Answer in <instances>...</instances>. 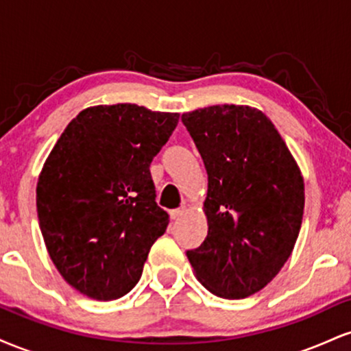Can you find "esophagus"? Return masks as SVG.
Returning <instances> with one entry per match:
<instances>
[{
	"label": "esophagus",
	"mask_w": 351,
	"mask_h": 351,
	"mask_svg": "<svg viewBox=\"0 0 351 351\" xmlns=\"http://www.w3.org/2000/svg\"><path fill=\"white\" fill-rule=\"evenodd\" d=\"M184 211H186V208H184V206H181L178 209H173V211H170L171 219H178V217H181V216L184 215Z\"/></svg>",
	"instance_id": "esophagus-1"
}]
</instances>
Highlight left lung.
<instances>
[{
  "label": "left lung",
  "mask_w": 351,
  "mask_h": 351,
  "mask_svg": "<svg viewBox=\"0 0 351 351\" xmlns=\"http://www.w3.org/2000/svg\"><path fill=\"white\" fill-rule=\"evenodd\" d=\"M208 173V236L186 256L223 299L259 292L287 263L304 216V178L277 128L249 106L181 115Z\"/></svg>",
  "instance_id": "left-lung-1"
}]
</instances>
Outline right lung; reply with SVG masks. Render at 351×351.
Here are the masks:
<instances>
[{
  "label": "right lung",
  "mask_w": 351,
  "mask_h": 351,
  "mask_svg": "<svg viewBox=\"0 0 351 351\" xmlns=\"http://www.w3.org/2000/svg\"><path fill=\"white\" fill-rule=\"evenodd\" d=\"M178 119L135 104L84 108L44 162L39 228L56 269L84 295L106 302L130 292L167 231L150 163Z\"/></svg>",
  "instance_id": "obj_1"
}]
</instances>
